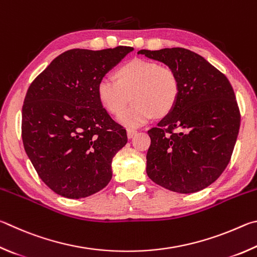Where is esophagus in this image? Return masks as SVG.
<instances>
[{"label": "esophagus", "instance_id": "1", "mask_svg": "<svg viewBox=\"0 0 257 257\" xmlns=\"http://www.w3.org/2000/svg\"><path fill=\"white\" fill-rule=\"evenodd\" d=\"M126 132H127V137L131 139V138H133L134 136H136V134L138 133V131L136 128H131V127H128L127 130H126Z\"/></svg>", "mask_w": 257, "mask_h": 257}]
</instances>
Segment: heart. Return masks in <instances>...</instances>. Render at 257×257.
<instances>
[{
    "instance_id": "1",
    "label": "heart",
    "mask_w": 257,
    "mask_h": 257,
    "mask_svg": "<svg viewBox=\"0 0 257 257\" xmlns=\"http://www.w3.org/2000/svg\"><path fill=\"white\" fill-rule=\"evenodd\" d=\"M117 80L103 76L97 85L99 101L110 114H118L129 98L135 102L118 115L126 126H140L155 114L164 116L176 105L179 79L170 67L154 61L136 58L117 71Z\"/></svg>"
}]
</instances>
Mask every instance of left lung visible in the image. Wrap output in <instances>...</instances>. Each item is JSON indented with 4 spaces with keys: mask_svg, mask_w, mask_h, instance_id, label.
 <instances>
[{
    "mask_svg": "<svg viewBox=\"0 0 257 257\" xmlns=\"http://www.w3.org/2000/svg\"><path fill=\"white\" fill-rule=\"evenodd\" d=\"M138 54L174 70L181 85L176 105L148 131V176L182 194L203 190L226 169L239 132L240 112L231 84L205 58L185 48Z\"/></svg>",
    "mask_w": 257,
    "mask_h": 257,
    "instance_id": "1",
    "label": "left lung"
}]
</instances>
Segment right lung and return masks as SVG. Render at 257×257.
Here are the masks:
<instances>
[{"label": "right lung", "mask_w": 257, "mask_h": 257, "mask_svg": "<svg viewBox=\"0 0 257 257\" xmlns=\"http://www.w3.org/2000/svg\"><path fill=\"white\" fill-rule=\"evenodd\" d=\"M132 51L70 49L31 82L22 106V142L38 176L56 194L82 199L110 182L111 160L127 136L99 101L97 85Z\"/></svg>", "instance_id": "1"}]
</instances>
